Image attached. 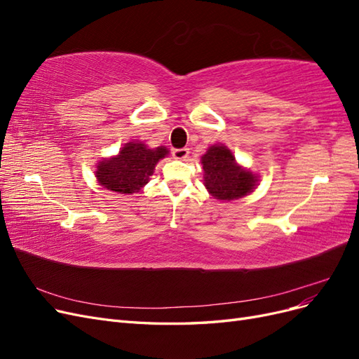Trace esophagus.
<instances>
[{
  "instance_id": "esophagus-1",
  "label": "esophagus",
  "mask_w": 359,
  "mask_h": 359,
  "mask_svg": "<svg viewBox=\"0 0 359 359\" xmlns=\"http://www.w3.org/2000/svg\"><path fill=\"white\" fill-rule=\"evenodd\" d=\"M189 153H190L189 148H173V149H172V156H173V158H178V160L187 158Z\"/></svg>"
}]
</instances>
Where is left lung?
<instances>
[{
	"label": "left lung",
	"mask_w": 359,
	"mask_h": 359,
	"mask_svg": "<svg viewBox=\"0 0 359 359\" xmlns=\"http://www.w3.org/2000/svg\"><path fill=\"white\" fill-rule=\"evenodd\" d=\"M201 163L205 187L215 199H240L256 187L257 177L238 165L232 151L222 144L211 145L201 157Z\"/></svg>",
	"instance_id": "left-lung-1"
}]
</instances>
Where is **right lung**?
I'll return each mask as SVG.
<instances>
[{"mask_svg": "<svg viewBox=\"0 0 359 359\" xmlns=\"http://www.w3.org/2000/svg\"><path fill=\"white\" fill-rule=\"evenodd\" d=\"M166 147L148 148L145 144L127 142L118 156L97 163L95 178L100 186L121 194H133L142 189L154 173L158 160L166 157Z\"/></svg>", "mask_w": 359, "mask_h": 359, "instance_id": "add662e5", "label": "right lung"}]
</instances>
